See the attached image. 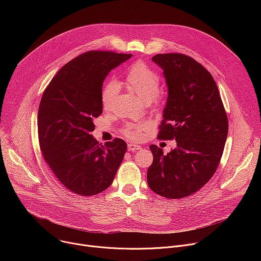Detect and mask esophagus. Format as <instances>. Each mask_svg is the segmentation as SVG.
Here are the masks:
<instances>
[{
    "label": "esophagus",
    "mask_w": 261,
    "mask_h": 261,
    "mask_svg": "<svg viewBox=\"0 0 261 261\" xmlns=\"http://www.w3.org/2000/svg\"><path fill=\"white\" fill-rule=\"evenodd\" d=\"M140 148H142V145H140V144L133 143V142H130V143L128 144V151H130V152L138 151V150H140Z\"/></svg>",
    "instance_id": "esophagus-1"
}]
</instances>
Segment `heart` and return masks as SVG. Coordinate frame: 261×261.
I'll list each match as a JSON object with an SVG mask.
<instances>
[{
    "mask_svg": "<svg viewBox=\"0 0 261 261\" xmlns=\"http://www.w3.org/2000/svg\"><path fill=\"white\" fill-rule=\"evenodd\" d=\"M124 85L141 101L146 103L156 99L160 90L159 76L143 63H136L130 68L124 80ZM119 89V83L114 80L105 84L101 93V102L104 108H107L113 102ZM142 129L143 126L140 124H131L124 129V134L129 138L137 139L140 137Z\"/></svg>",
    "mask_w": 261,
    "mask_h": 261,
    "instance_id": "b5f03b06",
    "label": "heart"
}]
</instances>
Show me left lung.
<instances>
[{
    "mask_svg": "<svg viewBox=\"0 0 261 261\" xmlns=\"http://www.w3.org/2000/svg\"><path fill=\"white\" fill-rule=\"evenodd\" d=\"M162 70L168 96L158 137L175 139L166 155L151 144L153 163L147 184L171 199L198 191L214 175L224 151L228 120L212 74L192 58L159 54L152 58Z\"/></svg>",
    "mask_w": 261,
    "mask_h": 261,
    "instance_id": "obj_1",
    "label": "left lung"
}]
</instances>
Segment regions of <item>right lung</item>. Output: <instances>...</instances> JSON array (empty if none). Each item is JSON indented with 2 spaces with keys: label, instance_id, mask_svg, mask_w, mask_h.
Wrapping results in <instances>:
<instances>
[{
  "label": "right lung",
  "instance_id": "obj_1",
  "mask_svg": "<svg viewBox=\"0 0 261 261\" xmlns=\"http://www.w3.org/2000/svg\"><path fill=\"white\" fill-rule=\"evenodd\" d=\"M132 55L88 51L64 65L43 93L38 111L42 155L65 187L82 196L107 189L123 161L127 143H99L91 134L102 114L101 93L108 73Z\"/></svg>",
  "mask_w": 261,
  "mask_h": 261
}]
</instances>
